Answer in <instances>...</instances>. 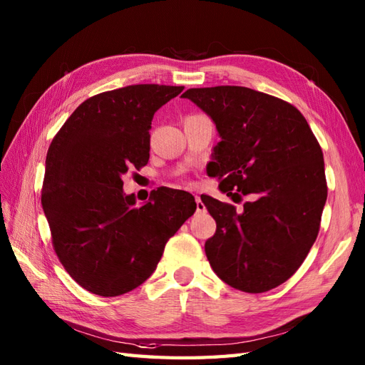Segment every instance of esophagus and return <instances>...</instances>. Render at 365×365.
I'll return each mask as SVG.
<instances>
[{"mask_svg": "<svg viewBox=\"0 0 365 365\" xmlns=\"http://www.w3.org/2000/svg\"><path fill=\"white\" fill-rule=\"evenodd\" d=\"M205 212V205L202 200H200L199 196H196V213H204Z\"/></svg>", "mask_w": 365, "mask_h": 365, "instance_id": "1", "label": "esophagus"}]
</instances>
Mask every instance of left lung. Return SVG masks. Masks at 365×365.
Here are the masks:
<instances>
[{
    "mask_svg": "<svg viewBox=\"0 0 365 365\" xmlns=\"http://www.w3.org/2000/svg\"><path fill=\"white\" fill-rule=\"evenodd\" d=\"M213 119L221 141L208 174L220 190L251 195L243 210L200 196L216 221L205 242L213 271L237 290L263 293L294 274L320 230L328 187L322 147L297 108L243 86L182 96Z\"/></svg>",
    "mask_w": 365,
    "mask_h": 365,
    "instance_id": "1",
    "label": "left lung"
}]
</instances>
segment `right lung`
Masks as SVG:
<instances>
[{
    "label": "right lung",
    "mask_w": 365,
    "mask_h": 365,
    "mask_svg": "<svg viewBox=\"0 0 365 365\" xmlns=\"http://www.w3.org/2000/svg\"><path fill=\"white\" fill-rule=\"evenodd\" d=\"M182 91L133 84L84 100L46 152L42 208L54 252L73 281L98 297L141 285L196 210L187 191L160 188L138 207L122 190V175L149 161L155 111Z\"/></svg>",
    "instance_id": "add662e5"
}]
</instances>
